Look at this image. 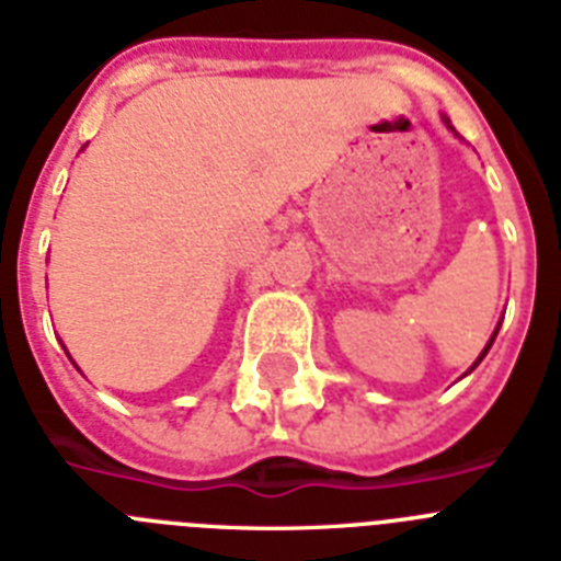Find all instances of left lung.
Masks as SVG:
<instances>
[{
  "label": "left lung",
  "mask_w": 561,
  "mask_h": 561,
  "mask_svg": "<svg viewBox=\"0 0 561 561\" xmlns=\"http://www.w3.org/2000/svg\"><path fill=\"white\" fill-rule=\"evenodd\" d=\"M442 122H445V125H448V130H450V134H454V136H459V134H456V128H454V125H450V119H448V116H442ZM499 328H502V319H499V324H496V331H493V336H491V339H488V345H484V351H482V353H479V359H477V362H473V365H470V370L477 368L479 362H482V359H484V356H488V351H491V345H493V339H496ZM470 370H468V374H470Z\"/></svg>",
  "instance_id": "obj_1"
}]
</instances>
